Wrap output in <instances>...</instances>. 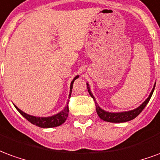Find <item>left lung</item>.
I'll return each mask as SVG.
<instances>
[{"label":"left lung","mask_w":160,"mask_h":160,"mask_svg":"<svg viewBox=\"0 0 160 160\" xmlns=\"http://www.w3.org/2000/svg\"><path fill=\"white\" fill-rule=\"evenodd\" d=\"M155 85H156V82H155L154 86H153V88L152 90L151 93L149 95V97L146 99V100L142 103V104L137 107L134 110H132V111H122V112H109V111H106L101 109L98 104L96 102V99L94 98L93 94L91 92L90 87H89V84L87 83V90H88V92L91 95V97L93 98V100L95 101V104H96V111H97V114L98 115V117L102 119V120L105 121V122H128V121H131L134 119V118L137 117L138 115L141 113V111H143V109L146 107V105L148 104V103L150 100L152 95L153 93V91H154Z\"/></svg>","instance_id":"8db88e82"}]
</instances>
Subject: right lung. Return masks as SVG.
<instances>
[{
	"label": "right lung",
	"mask_w": 160,
	"mask_h": 160,
	"mask_svg": "<svg viewBox=\"0 0 160 160\" xmlns=\"http://www.w3.org/2000/svg\"><path fill=\"white\" fill-rule=\"evenodd\" d=\"M77 78H79V75L74 77V79L72 80V82L70 84V92H69V96L68 98H70V96H71V92H72V89H73V84L74 82V80H76ZM68 103H67L66 106L63 109L62 111L57 113V114L54 115V116H51V117H48V118H40V117H34V116H31V115H28L25 113L24 111H22L21 110H19V108L17 107L16 105L15 108L18 110L20 114L22 115L24 118H26V120H28L31 122V123L36 125L38 127L40 128H54L57 127V126H60L67 120V118L68 116Z\"/></svg>",
	"instance_id": "add662e5"
}]
</instances>
